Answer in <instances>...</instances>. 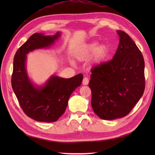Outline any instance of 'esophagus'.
Here are the masks:
<instances>
[{
	"instance_id": "1",
	"label": "esophagus",
	"mask_w": 155,
	"mask_h": 155,
	"mask_svg": "<svg viewBox=\"0 0 155 155\" xmlns=\"http://www.w3.org/2000/svg\"><path fill=\"white\" fill-rule=\"evenodd\" d=\"M88 78L87 77H84L83 80V85H87L88 84Z\"/></svg>"
}]
</instances>
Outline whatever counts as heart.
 <instances>
[{"label": "heart", "instance_id": "b5f03b06", "mask_svg": "<svg viewBox=\"0 0 155 155\" xmlns=\"http://www.w3.org/2000/svg\"><path fill=\"white\" fill-rule=\"evenodd\" d=\"M110 49L107 44L98 45V42H93L75 54V58L78 61H85L91 56V62L94 64H99L104 61L109 54Z\"/></svg>", "mask_w": 155, "mask_h": 155}]
</instances>
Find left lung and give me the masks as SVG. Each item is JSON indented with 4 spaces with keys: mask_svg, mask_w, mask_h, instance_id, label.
<instances>
[{
    "mask_svg": "<svg viewBox=\"0 0 155 155\" xmlns=\"http://www.w3.org/2000/svg\"><path fill=\"white\" fill-rule=\"evenodd\" d=\"M117 33L120 41L113 59L92 69L88 83L92 107L104 120L127 115L143 96L145 88L142 53L126 32L117 31Z\"/></svg>",
    "mask_w": 155,
    "mask_h": 155,
    "instance_id": "obj_1",
    "label": "left lung"
}]
</instances>
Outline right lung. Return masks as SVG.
I'll list each match as a JSON object with an SVG mask.
<instances>
[{
    "mask_svg": "<svg viewBox=\"0 0 155 155\" xmlns=\"http://www.w3.org/2000/svg\"><path fill=\"white\" fill-rule=\"evenodd\" d=\"M35 33L16 51L13 61L11 84L13 91L24 113L39 122L57 121L63 114L71 94L81 86L83 76L78 74L70 78L52 75L43 86L37 87L29 78L27 71V54L36 49L50 47L60 37Z\"/></svg>",
    "mask_w": 155,
    "mask_h": 155,
    "instance_id": "obj_1",
    "label": "right lung"
}]
</instances>
